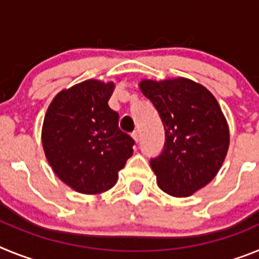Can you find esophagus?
Listing matches in <instances>:
<instances>
[{
    "label": "esophagus",
    "mask_w": 259,
    "mask_h": 259,
    "mask_svg": "<svg viewBox=\"0 0 259 259\" xmlns=\"http://www.w3.org/2000/svg\"><path fill=\"white\" fill-rule=\"evenodd\" d=\"M132 139H134L136 143H139V141H140V134H139L137 131H135L134 134H132Z\"/></svg>",
    "instance_id": "obj_1"
}]
</instances>
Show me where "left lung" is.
<instances>
[{
	"mask_svg": "<svg viewBox=\"0 0 259 259\" xmlns=\"http://www.w3.org/2000/svg\"><path fill=\"white\" fill-rule=\"evenodd\" d=\"M140 91L161 116L166 143L150 161L158 187L174 197H188L221 170L230 130L217 98L187 77L141 80Z\"/></svg>",
	"mask_w": 259,
	"mask_h": 259,
	"instance_id": "obj_1",
	"label": "left lung"
}]
</instances>
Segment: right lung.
<instances>
[{
  "instance_id": "add662e5",
  "label": "right lung",
  "mask_w": 259,
  "mask_h": 259,
  "mask_svg": "<svg viewBox=\"0 0 259 259\" xmlns=\"http://www.w3.org/2000/svg\"><path fill=\"white\" fill-rule=\"evenodd\" d=\"M113 81L89 79L62 89L45 114L41 141L54 174L74 191H109L134 153L135 141L120 131L110 109Z\"/></svg>"
}]
</instances>
